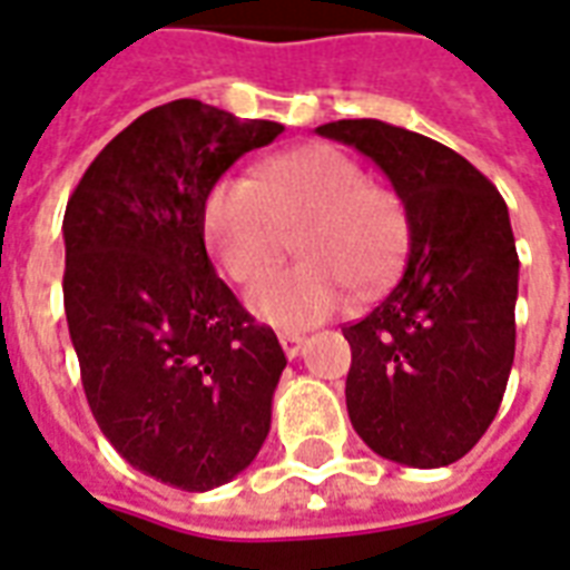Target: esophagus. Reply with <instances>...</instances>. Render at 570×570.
Segmentation results:
<instances>
[{"mask_svg":"<svg viewBox=\"0 0 570 570\" xmlns=\"http://www.w3.org/2000/svg\"><path fill=\"white\" fill-rule=\"evenodd\" d=\"M277 338H281V347H284V353L289 360H296L298 353H302V347H305V335H298V332H281Z\"/></svg>","mask_w":570,"mask_h":570,"instance_id":"34e87169","label":"esophagus"}]
</instances>
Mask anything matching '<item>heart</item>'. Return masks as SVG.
I'll return each mask as SVG.
<instances>
[{
  "mask_svg": "<svg viewBox=\"0 0 570 570\" xmlns=\"http://www.w3.org/2000/svg\"><path fill=\"white\" fill-rule=\"evenodd\" d=\"M293 226H302L296 250L305 263L268 274L247 296L256 317L281 328L328 317L347 284H383L407 242L399 196L368 184L365 168L332 145L272 156L259 180L226 175L205 199V242L235 284H253L268 272Z\"/></svg>",
  "mask_w": 570,
  "mask_h": 570,
  "instance_id": "obj_1",
  "label": "heart"
}]
</instances>
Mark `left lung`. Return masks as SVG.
Listing matches in <instances>:
<instances>
[{
  "instance_id": "obj_1",
  "label": "left lung",
  "mask_w": 570,
  "mask_h": 570,
  "mask_svg": "<svg viewBox=\"0 0 570 570\" xmlns=\"http://www.w3.org/2000/svg\"><path fill=\"white\" fill-rule=\"evenodd\" d=\"M317 132L381 168L411 232L395 286L341 328L353 350L350 423L390 462L450 465L495 420L513 365L520 259L508 205L465 156L420 132L383 120Z\"/></svg>"
}]
</instances>
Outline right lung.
Returning <instances> with one entry per match:
<instances>
[{
	"label": "right lung",
	"mask_w": 570,
	"mask_h": 570,
	"mask_svg": "<svg viewBox=\"0 0 570 570\" xmlns=\"http://www.w3.org/2000/svg\"><path fill=\"white\" fill-rule=\"evenodd\" d=\"M284 126L199 99L141 114L83 171L62 217V298L87 402L147 478L205 492L250 465L286 368L277 335L205 250V199Z\"/></svg>",
	"instance_id": "obj_1"
}]
</instances>
